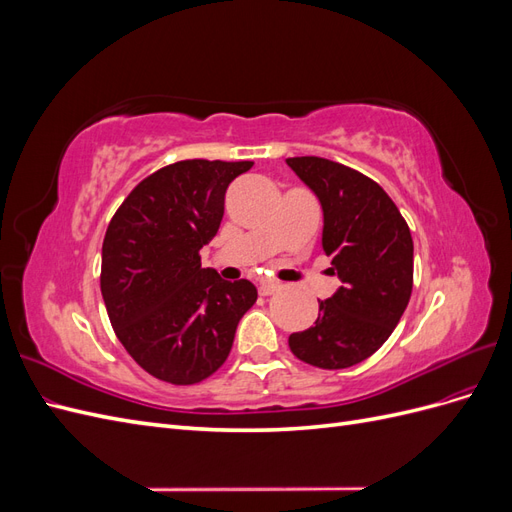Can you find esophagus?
<instances>
[{
  "label": "esophagus",
  "instance_id": "34e87169",
  "mask_svg": "<svg viewBox=\"0 0 512 512\" xmlns=\"http://www.w3.org/2000/svg\"><path fill=\"white\" fill-rule=\"evenodd\" d=\"M275 290H280V284L273 282V280H262L260 286H258V292L262 294V297H267V294H273Z\"/></svg>",
  "mask_w": 512,
  "mask_h": 512
}]
</instances>
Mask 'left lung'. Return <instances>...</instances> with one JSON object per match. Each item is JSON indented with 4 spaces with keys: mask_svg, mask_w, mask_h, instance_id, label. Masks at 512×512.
Returning <instances> with one entry per match:
<instances>
[{
    "mask_svg": "<svg viewBox=\"0 0 512 512\" xmlns=\"http://www.w3.org/2000/svg\"><path fill=\"white\" fill-rule=\"evenodd\" d=\"M286 164L312 190L324 215L322 250L342 286L320 303L314 322L288 337L292 354L320 369L365 361L404 316L414 275L406 220L380 185L354 168L316 156Z\"/></svg>",
    "mask_w": 512,
    "mask_h": 512,
    "instance_id": "1",
    "label": "left lung"
}]
</instances>
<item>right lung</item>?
Returning <instances> with one entry per match:
<instances>
[{
  "label": "right lung",
  "instance_id": "obj_1",
  "mask_svg": "<svg viewBox=\"0 0 512 512\" xmlns=\"http://www.w3.org/2000/svg\"><path fill=\"white\" fill-rule=\"evenodd\" d=\"M254 162L183 160L143 179L102 243L100 288L123 348L153 378L196 384L228 359L258 292L200 267L220 228L230 181Z\"/></svg>",
  "mask_w": 512,
  "mask_h": 512
}]
</instances>
